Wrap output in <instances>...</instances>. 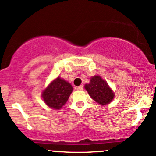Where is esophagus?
Masks as SVG:
<instances>
[{
  "instance_id": "obj_1",
  "label": "esophagus",
  "mask_w": 156,
  "mask_h": 156,
  "mask_svg": "<svg viewBox=\"0 0 156 156\" xmlns=\"http://www.w3.org/2000/svg\"><path fill=\"white\" fill-rule=\"evenodd\" d=\"M84 89V87H83L82 85L81 86H78V87H76V90H82Z\"/></svg>"
}]
</instances>
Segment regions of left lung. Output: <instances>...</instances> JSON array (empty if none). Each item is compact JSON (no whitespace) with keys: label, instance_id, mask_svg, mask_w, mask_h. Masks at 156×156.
I'll return each instance as SVG.
<instances>
[{"label":"left lung","instance_id":"8db88e82","mask_svg":"<svg viewBox=\"0 0 156 156\" xmlns=\"http://www.w3.org/2000/svg\"><path fill=\"white\" fill-rule=\"evenodd\" d=\"M84 88L94 101L103 106L108 104L114 98L115 94L108 83L99 75L92 77L89 84H86Z\"/></svg>","mask_w":156,"mask_h":156}]
</instances>
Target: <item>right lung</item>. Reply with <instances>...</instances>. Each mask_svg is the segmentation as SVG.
I'll return each mask as SVG.
<instances>
[{"label":"right lung","mask_w":156,"mask_h":156,"mask_svg":"<svg viewBox=\"0 0 156 156\" xmlns=\"http://www.w3.org/2000/svg\"><path fill=\"white\" fill-rule=\"evenodd\" d=\"M72 90L73 87L68 81L58 77L42 92L41 96L49 107L59 109L66 104Z\"/></svg>","instance_id":"add662e5"}]
</instances>
